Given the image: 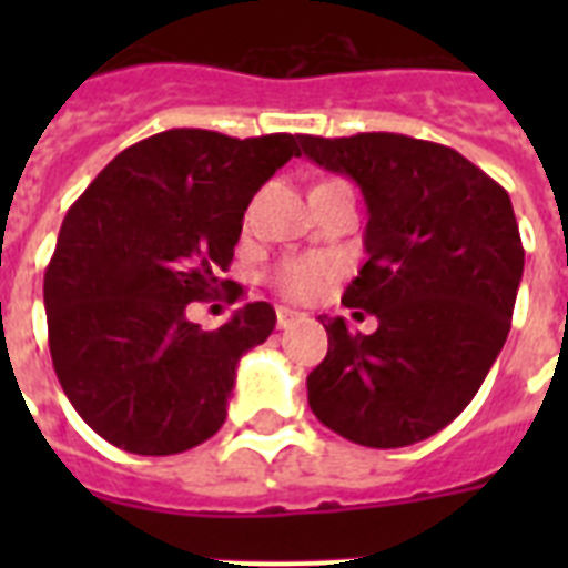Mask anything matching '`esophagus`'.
Listing matches in <instances>:
<instances>
[{
  "label": "esophagus",
  "mask_w": 568,
  "mask_h": 568,
  "mask_svg": "<svg viewBox=\"0 0 568 568\" xmlns=\"http://www.w3.org/2000/svg\"><path fill=\"white\" fill-rule=\"evenodd\" d=\"M297 318H301V312L288 310V306H280V310H276V327H280V329L292 327Z\"/></svg>",
  "instance_id": "esophagus-1"
}]
</instances>
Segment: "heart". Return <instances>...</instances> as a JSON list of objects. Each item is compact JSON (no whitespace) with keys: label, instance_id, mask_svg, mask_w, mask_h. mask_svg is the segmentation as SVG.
Listing matches in <instances>:
<instances>
[{"label":"heart","instance_id":"obj_1","mask_svg":"<svg viewBox=\"0 0 568 568\" xmlns=\"http://www.w3.org/2000/svg\"><path fill=\"white\" fill-rule=\"evenodd\" d=\"M336 276V267L327 258L306 256V258H292V262H283L276 267L274 285L276 292L288 297V301L306 303L315 301Z\"/></svg>","mask_w":568,"mask_h":568}]
</instances>
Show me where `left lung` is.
Here are the masks:
<instances>
[{"label":"left lung","instance_id":"1","mask_svg":"<svg viewBox=\"0 0 568 568\" xmlns=\"http://www.w3.org/2000/svg\"><path fill=\"white\" fill-rule=\"evenodd\" d=\"M303 155L359 185L368 262L342 303L372 336L321 318L312 413L365 448H404L457 418L510 333L525 271L510 194L457 150L392 132L301 135ZM363 315V312H354Z\"/></svg>","mask_w":568,"mask_h":568}]
</instances>
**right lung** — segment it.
<instances>
[{
    "label": "right lung",
    "mask_w": 568,
    "mask_h": 568,
    "mask_svg": "<svg viewBox=\"0 0 568 568\" xmlns=\"http://www.w3.org/2000/svg\"><path fill=\"white\" fill-rule=\"evenodd\" d=\"M297 135L168 129L129 146L70 205L43 276L49 354L64 395L105 442L144 457L221 430L235 368L274 333L271 303L200 329L189 303L226 288L250 200Z\"/></svg>",
    "instance_id": "add662e5"
}]
</instances>
